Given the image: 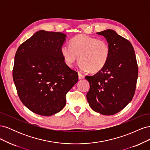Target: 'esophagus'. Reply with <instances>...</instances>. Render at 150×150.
I'll use <instances>...</instances> for the list:
<instances>
[{
	"label": "esophagus",
	"instance_id": "esophagus-1",
	"mask_svg": "<svg viewBox=\"0 0 150 150\" xmlns=\"http://www.w3.org/2000/svg\"><path fill=\"white\" fill-rule=\"evenodd\" d=\"M78 76H79V79H83L84 78V76L81 74L80 72H78Z\"/></svg>",
	"mask_w": 150,
	"mask_h": 150
}]
</instances>
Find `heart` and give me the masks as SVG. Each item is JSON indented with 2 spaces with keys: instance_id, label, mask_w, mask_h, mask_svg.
<instances>
[{
  "instance_id": "b5f03b06",
  "label": "heart",
  "mask_w": 150,
  "mask_h": 150,
  "mask_svg": "<svg viewBox=\"0 0 150 150\" xmlns=\"http://www.w3.org/2000/svg\"><path fill=\"white\" fill-rule=\"evenodd\" d=\"M61 52L67 66L72 67L79 59L81 70L95 73L107 64L110 47L105 39L79 34L70 40V46H62Z\"/></svg>"
}]
</instances>
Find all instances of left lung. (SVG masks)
I'll use <instances>...</instances> for the list:
<instances>
[{"label": "left lung", "instance_id": "8db88e82", "mask_svg": "<svg viewBox=\"0 0 150 150\" xmlns=\"http://www.w3.org/2000/svg\"><path fill=\"white\" fill-rule=\"evenodd\" d=\"M104 36L110 47L106 66L93 76H86L90 89L86 94L90 107L103 115L120 112L132 100L138 79V67L133 47L115 30L107 29Z\"/></svg>", "mask_w": 150, "mask_h": 150}]
</instances>
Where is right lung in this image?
<instances>
[{"mask_svg": "<svg viewBox=\"0 0 150 150\" xmlns=\"http://www.w3.org/2000/svg\"><path fill=\"white\" fill-rule=\"evenodd\" d=\"M66 36L41 30L17 50L13 82L22 103L35 114L49 116L61 111L67 93L78 81V72L66 64L61 52Z\"/></svg>", "mask_w": 150, "mask_h": 150, "instance_id": "obj_1", "label": "right lung"}]
</instances>
